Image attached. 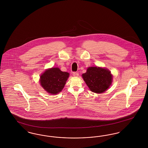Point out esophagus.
<instances>
[{
	"mask_svg": "<svg viewBox=\"0 0 148 148\" xmlns=\"http://www.w3.org/2000/svg\"><path fill=\"white\" fill-rule=\"evenodd\" d=\"M73 76H74V77H78V75H79V73H77V72H73Z\"/></svg>",
	"mask_w": 148,
	"mask_h": 148,
	"instance_id": "34e87169",
	"label": "esophagus"
}]
</instances>
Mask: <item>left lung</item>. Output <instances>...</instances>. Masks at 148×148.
Wrapping results in <instances>:
<instances>
[{"mask_svg":"<svg viewBox=\"0 0 148 148\" xmlns=\"http://www.w3.org/2000/svg\"><path fill=\"white\" fill-rule=\"evenodd\" d=\"M82 77L90 90L97 94L106 91L112 82L111 71L98 66L89 67Z\"/></svg>","mask_w":148,"mask_h":148,"instance_id":"8db88e82","label":"left lung"}]
</instances>
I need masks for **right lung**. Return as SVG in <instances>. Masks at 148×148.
Instances as JSON below:
<instances>
[{
  "instance_id": "right-lung-1",
  "label": "right lung",
  "mask_w": 148,
  "mask_h": 148,
  "mask_svg": "<svg viewBox=\"0 0 148 148\" xmlns=\"http://www.w3.org/2000/svg\"><path fill=\"white\" fill-rule=\"evenodd\" d=\"M69 74L61 71L58 68L47 69L40 77V83L47 92L56 95L64 88Z\"/></svg>"
}]
</instances>
